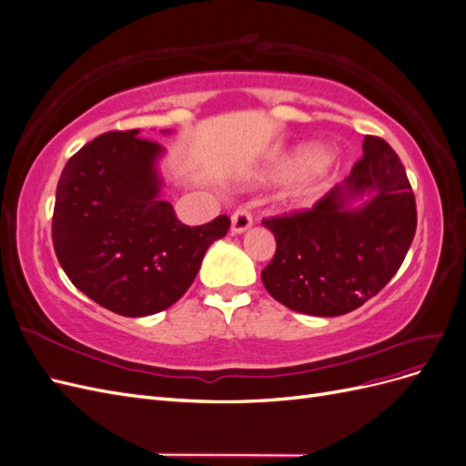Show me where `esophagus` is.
<instances>
[{"mask_svg":"<svg viewBox=\"0 0 466 466\" xmlns=\"http://www.w3.org/2000/svg\"><path fill=\"white\" fill-rule=\"evenodd\" d=\"M250 225H252V216L243 208H238L231 216V233H235V235L245 233Z\"/></svg>","mask_w":466,"mask_h":466,"instance_id":"esophagus-1","label":"esophagus"}]
</instances>
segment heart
<instances>
[{
	"instance_id": "obj_1",
	"label": "heart",
	"mask_w": 466,
	"mask_h": 466,
	"mask_svg": "<svg viewBox=\"0 0 466 466\" xmlns=\"http://www.w3.org/2000/svg\"><path fill=\"white\" fill-rule=\"evenodd\" d=\"M334 165L332 157H322V151L317 146H299L289 151L284 157H279L270 165L268 171L262 173V180H289L307 173V178L301 182V187L295 190V194H303L305 188L311 185L313 180L327 175Z\"/></svg>"
}]
</instances>
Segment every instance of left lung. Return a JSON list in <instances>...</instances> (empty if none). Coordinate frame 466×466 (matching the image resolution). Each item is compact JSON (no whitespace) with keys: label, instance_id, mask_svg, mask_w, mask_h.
Returning a JSON list of instances; mask_svg holds the SVG:
<instances>
[{"label":"left lung","instance_id":"1","mask_svg":"<svg viewBox=\"0 0 466 466\" xmlns=\"http://www.w3.org/2000/svg\"><path fill=\"white\" fill-rule=\"evenodd\" d=\"M276 255L262 284L291 311L338 317L361 307L397 274L416 233V202L399 155L365 136L350 177L305 211L262 221Z\"/></svg>","mask_w":466,"mask_h":466}]
</instances>
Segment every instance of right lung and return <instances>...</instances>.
Wrapping results in <instances>:
<instances>
[{
	"mask_svg": "<svg viewBox=\"0 0 466 466\" xmlns=\"http://www.w3.org/2000/svg\"><path fill=\"white\" fill-rule=\"evenodd\" d=\"M137 136L106 132L83 146L64 167L52 218L54 250L67 278L122 317L177 303L209 245L231 225L228 216L198 228L180 223L161 198L165 147Z\"/></svg>",
	"mask_w": 466,
	"mask_h": 466,
	"instance_id": "obj_1",
	"label": "right lung"
}]
</instances>
